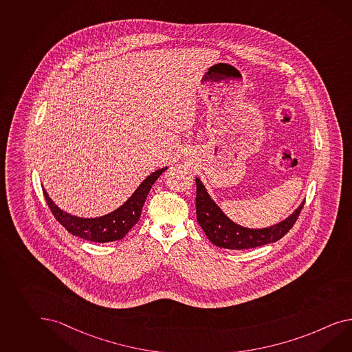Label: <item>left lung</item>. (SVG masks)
Segmentation results:
<instances>
[{"instance_id": "obj_1", "label": "left lung", "mask_w": 352, "mask_h": 352, "mask_svg": "<svg viewBox=\"0 0 352 352\" xmlns=\"http://www.w3.org/2000/svg\"><path fill=\"white\" fill-rule=\"evenodd\" d=\"M197 182V219L208 239L218 248L243 250L258 248L265 243H276L289 232L296 222L304 201L298 206L292 214L280 221V223L264 228H248L234 223L223 210L218 207L216 201L210 198L206 186L199 177Z\"/></svg>"}]
</instances>
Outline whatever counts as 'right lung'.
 I'll return each mask as SVG.
<instances>
[{"label":"right lung","mask_w":352,"mask_h":352,"mask_svg":"<svg viewBox=\"0 0 352 352\" xmlns=\"http://www.w3.org/2000/svg\"><path fill=\"white\" fill-rule=\"evenodd\" d=\"M167 170V167L152 172L144 181L138 186L133 195L118 209L104 216L96 218H82L72 216L57 207L54 200L50 198L48 192L43 188L47 204L51 209L54 218L74 236L93 243H111L121 240L131 230V227L139 221L145 199L152 189L155 180Z\"/></svg>","instance_id":"add662e5"}]
</instances>
